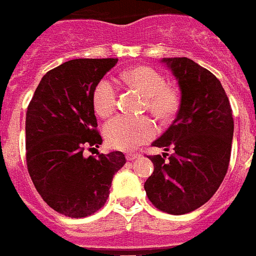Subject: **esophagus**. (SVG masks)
<instances>
[{
  "label": "esophagus",
  "instance_id": "obj_1",
  "mask_svg": "<svg viewBox=\"0 0 256 256\" xmlns=\"http://www.w3.org/2000/svg\"><path fill=\"white\" fill-rule=\"evenodd\" d=\"M126 157L128 161H134V160H136V158H138V157H140V154H138V153L130 152V153H126Z\"/></svg>",
  "mask_w": 256,
  "mask_h": 256
}]
</instances>
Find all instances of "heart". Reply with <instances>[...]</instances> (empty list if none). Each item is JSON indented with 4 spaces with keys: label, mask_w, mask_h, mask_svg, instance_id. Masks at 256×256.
Segmentation results:
<instances>
[{
    "label": "heart",
    "mask_w": 256,
    "mask_h": 256,
    "mask_svg": "<svg viewBox=\"0 0 256 256\" xmlns=\"http://www.w3.org/2000/svg\"><path fill=\"white\" fill-rule=\"evenodd\" d=\"M122 79L130 86L138 88L145 95L144 108L149 110L161 122H168L180 108V94L166 86V79L160 71L149 66H138L124 72ZM118 88L114 82L100 79L92 91V107L96 115L107 118L115 111ZM156 134V124L148 116L130 118L116 116L104 126L107 144L114 149L134 150L152 140Z\"/></svg>",
    "instance_id": "heart-1"
}]
</instances>
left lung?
I'll return each instance as SVG.
<instances>
[{"label":"left lung","mask_w":256,"mask_h":256,"mask_svg":"<svg viewBox=\"0 0 256 256\" xmlns=\"http://www.w3.org/2000/svg\"><path fill=\"white\" fill-rule=\"evenodd\" d=\"M162 62L178 79L181 103L173 124L152 144L166 152L173 149V153L148 156L154 170L144 189L154 208L181 216L206 204L224 181L234 118L228 95L214 74L185 56Z\"/></svg>","instance_id":"left-lung-1"}]
</instances>
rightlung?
I'll list each match as a JSON object with an SVG mask.
<instances>
[{"instance_id": "obj_1", "label": "right lung", "mask_w": 256, "mask_h": 256, "mask_svg": "<svg viewBox=\"0 0 256 256\" xmlns=\"http://www.w3.org/2000/svg\"><path fill=\"white\" fill-rule=\"evenodd\" d=\"M118 59H72L42 78L26 112V165L51 209L83 218L102 209L112 178L126 162L122 152L86 157L102 144L92 107L96 83Z\"/></svg>"}]
</instances>
